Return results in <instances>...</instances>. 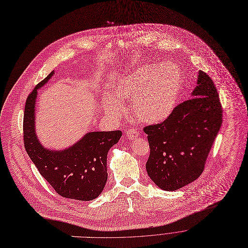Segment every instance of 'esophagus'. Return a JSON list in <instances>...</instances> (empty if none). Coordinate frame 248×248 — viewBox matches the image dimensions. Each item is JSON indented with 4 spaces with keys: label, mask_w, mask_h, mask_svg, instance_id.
<instances>
[{
    "label": "esophagus",
    "mask_w": 248,
    "mask_h": 248,
    "mask_svg": "<svg viewBox=\"0 0 248 248\" xmlns=\"http://www.w3.org/2000/svg\"><path fill=\"white\" fill-rule=\"evenodd\" d=\"M139 136V131L137 128H128L127 131H126V138L129 140H132L134 139H137Z\"/></svg>",
    "instance_id": "1"
}]
</instances>
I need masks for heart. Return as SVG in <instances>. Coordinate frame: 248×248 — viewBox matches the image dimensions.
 <instances>
[{
	"instance_id": "heart-1",
	"label": "heart",
	"mask_w": 248,
	"mask_h": 248,
	"mask_svg": "<svg viewBox=\"0 0 248 248\" xmlns=\"http://www.w3.org/2000/svg\"><path fill=\"white\" fill-rule=\"evenodd\" d=\"M183 83V74L176 64H149L122 77L115 86V93L120 100H133V109L140 121L157 124L172 114ZM106 107L111 114L123 111L122 104L116 100H108Z\"/></svg>"
}]
</instances>
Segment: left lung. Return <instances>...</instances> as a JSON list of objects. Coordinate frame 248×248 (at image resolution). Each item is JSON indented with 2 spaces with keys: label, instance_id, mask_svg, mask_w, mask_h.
Masks as SVG:
<instances>
[{
  "label": "left lung",
  "instance_id": "8db88e82",
  "mask_svg": "<svg viewBox=\"0 0 248 248\" xmlns=\"http://www.w3.org/2000/svg\"><path fill=\"white\" fill-rule=\"evenodd\" d=\"M222 123V108L211 77L199 72L192 98L176 106L163 122L143 127L150 153L147 174L165 191H175L204 171Z\"/></svg>",
  "mask_w": 248,
  "mask_h": 248
}]
</instances>
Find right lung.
<instances>
[{
  "mask_svg": "<svg viewBox=\"0 0 248 248\" xmlns=\"http://www.w3.org/2000/svg\"><path fill=\"white\" fill-rule=\"evenodd\" d=\"M39 82L28 96L24 112V144L30 158L61 197L92 201L103 191L107 179V154L122 137L121 130L89 132L72 147L63 151L44 148L34 132V105L37 89L52 76Z\"/></svg>",
  "mask_w": 248,
  "mask_h": 248,
  "instance_id": "obj_1",
  "label": "right lung"
}]
</instances>
